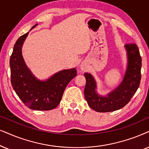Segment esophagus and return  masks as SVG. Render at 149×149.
I'll return each instance as SVG.
<instances>
[{
  "label": "esophagus",
  "mask_w": 149,
  "mask_h": 149,
  "mask_svg": "<svg viewBox=\"0 0 149 149\" xmlns=\"http://www.w3.org/2000/svg\"><path fill=\"white\" fill-rule=\"evenodd\" d=\"M82 70H83V69H84V68H82Z\"/></svg>",
  "instance_id": "1"
}]
</instances>
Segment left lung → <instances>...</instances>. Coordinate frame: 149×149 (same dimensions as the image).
I'll return each instance as SVG.
<instances>
[{
    "label": "left lung",
    "instance_id": "8db88e82",
    "mask_svg": "<svg viewBox=\"0 0 149 149\" xmlns=\"http://www.w3.org/2000/svg\"><path fill=\"white\" fill-rule=\"evenodd\" d=\"M127 56V67L121 83L107 96L97 93V83L90 73H85L84 97L91 108L99 112L119 110L129 103L139 87L141 80L142 58L135 43L125 45Z\"/></svg>",
    "mask_w": 149,
    "mask_h": 149
}]
</instances>
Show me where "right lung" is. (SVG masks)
I'll use <instances>...</instances> for the list:
<instances>
[{
    "mask_svg": "<svg viewBox=\"0 0 149 149\" xmlns=\"http://www.w3.org/2000/svg\"><path fill=\"white\" fill-rule=\"evenodd\" d=\"M28 34L26 33L18 38L10 57L11 85L17 96L29 108L35 110H52L60 104L67 85L76 76L77 71L75 68L65 69L45 81L38 80L28 68L22 54V47Z\"/></svg>",
    "mask_w": 149,
    "mask_h": 149,
    "instance_id": "1",
    "label": "right lung"
}]
</instances>
